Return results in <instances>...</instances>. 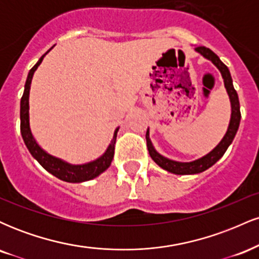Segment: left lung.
I'll list each match as a JSON object with an SVG mask.
<instances>
[{"label": "left lung", "mask_w": 259, "mask_h": 259, "mask_svg": "<svg viewBox=\"0 0 259 259\" xmlns=\"http://www.w3.org/2000/svg\"><path fill=\"white\" fill-rule=\"evenodd\" d=\"M195 50L197 52H200L203 57L213 62V64L221 70L223 79H224V85L227 89L229 97H230L231 102V119L230 124H229L228 132L225 134V136L223 140L219 142V145L214 150L210 151L209 153L206 154L202 158L194 160V162L189 163H181V162H175V160L168 159L165 157L160 156L158 152H156L152 146V142L150 140V134H148V129L146 133V141H147V148L148 153H150L151 158H152L160 168L165 169V170L170 171L174 174H180V175H186V174H197L202 173L206 169L210 168L215 162H218L222 158L223 154L225 153V151L228 150V147L230 146V144L233 142V140L236 135L237 129L240 125V119H241V112H240V102H239V96H237V92L234 89L233 85V79H231L230 72H229L228 67L219 59L218 56L215 55L212 50H209L206 46H196Z\"/></svg>", "instance_id": "obj_1"}]
</instances>
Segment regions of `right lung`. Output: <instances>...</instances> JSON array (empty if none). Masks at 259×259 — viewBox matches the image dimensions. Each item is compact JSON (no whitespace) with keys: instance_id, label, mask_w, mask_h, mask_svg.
<instances>
[{"instance_id":"1","label":"right lung","mask_w":259,"mask_h":259,"mask_svg":"<svg viewBox=\"0 0 259 259\" xmlns=\"http://www.w3.org/2000/svg\"><path fill=\"white\" fill-rule=\"evenodd\" d=\"M47 53V52H46ZM46 53L38 59V62L34 67L31 68L30 72L28 74V79H26L24 94H23L22 100H20V133H22V138L24 140L25 146L28 147L29 152L31 156L40 163L42 167L46 169L49 173L55 175L58 179L67 181V183H82V181H88L94 179V178L99 177L101 173L106 170L107 168L111 165L113 156H114V145L115 139H117L118 129H115L114 136L107 148L106 153L99 159L94 160V162L86 163L82 165H72L68 163L63 162V160L56 158V157L51 156V154L46 153L35 141L32 138V134L30 132V125H29V91H30V84L34 72L37 69L41 62Z\"/></svg>"}]
</instances>
